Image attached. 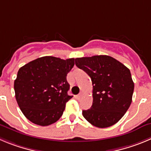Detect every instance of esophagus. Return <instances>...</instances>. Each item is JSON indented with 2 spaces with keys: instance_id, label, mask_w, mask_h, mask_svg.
<instances>
[{
  "instance_id": "1",
  "label": "esophagus",
  "mask_w": 151,
  "mask_h": 151,
  "mask_svg": "<svg viewBox=\"0 0 151 151\" xmlns=\"http://www.w3.org/2000/svg\"><path fill=\"white\" fill-rule=\"evenodd\" d=\"M82 96H83V92H81V93H80L79 95H77V96H76V98L79 100V99H80V98H82Z\"/></svg>"
}]
</instances>
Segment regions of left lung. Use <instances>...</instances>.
<instances>
[{
  "instance_id": "8db88e82",
  "label": "left lung",
  "mask_w": 151,
  "mask_h": 151,
  "mask_svg": "<svg viewBox=\"0 0 151 151\" xmlns=\"http://www.w3.org/2000/svg\"><path fill=\"white\" fill-rule=\"evenodd\" d=\"M75 65L92 82L93 103L90 109L83 110L84 118L99 128L116 124L132 102L134 83L129 68L106 55L77 58Z\"/></svg>"
}]
</instances>
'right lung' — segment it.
<instances>
[{
    "mask_svg": "<svg viewBox=\"0 0 151 151\" xmlns=\"http://www.w3.org/2000/svg\"><path fill=\"white\" fill-rule=\"evenodd\" d=\"M74 65V59L62 60L42 56L18 70L14 82L15 98L28 120L40 126L55 123L63 115L70 85L67 74Z\"/></svg>",
    "mask_w": 151,
    "mask_h": 151,
    "instance_id": "add662e5",
    "label": "right lung"
}]
</instances>
